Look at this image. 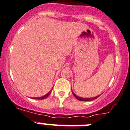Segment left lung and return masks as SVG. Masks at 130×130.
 Masks as SVG:
<instances>
[{
  "label": "left lung",
  "instance_id": "8db88e82",
  "mask_svg": "<svg viewBox=\"0 0 130 130\" xmlns=\"http://www.w3.org/2000/svg\"><path fill=\"white\" fill-rule=\"evenodd\" d=\"M73 94L74 95V96L75 97V98H76L77 99L79 100V101H92V100H94L95 99H97L98 98H99V97L100 96V95H98V96L95 97V98H79V97L77 96V95H76L75 94L73 93V92H72Z\"/></svg>",
  "mask_w": 130,
  "mask_h": 130
}]
</instances>
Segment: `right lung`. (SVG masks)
<instances>
[{
    "label": "right lung",
    "mask_w": 130,
    "mask_h": 130,
    "mask_svg": "<svg viewBox=\"0 0 130 130\" xmlns=\"http://www.w3.org/2000/svg\"><path fill=\"white\" fill-rule=\"evenodd\" d=\"M51 91H50V92H48V93L47 94H45V95H44V96L41 97V98H34V99H45V98H47V97L49 96V95H50V94H51Z\"/></svg>",
    "instance_id": "add662e5"
}]
</instances>
